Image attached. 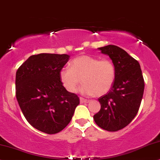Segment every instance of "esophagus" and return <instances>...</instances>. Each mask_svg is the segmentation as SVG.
I'll return each instance as SVG.
<instances>
[{"label":"esophagus","mask_w":160,"mask_h":160,"mask_svg":"<svg viewBox=\"0 0 160 160\" xmlns=\"http://www.w3.org/2000/svg\"><path fill=\"white\" fill-rule=\"evenodd\" d=\"M89 102L88 100L87 99H84L83 98H80V103L81 104H83V103H88V102Z\"/></svg>","instance_id":"esophagus-1"}]
</instances>
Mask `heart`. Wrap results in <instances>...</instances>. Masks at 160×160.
Listing matches in <instances>:
<instances>
[{
	"label": "heart",
	"instance_id": "obj_1",
	"mask_svg": "<svg viewBox=\"0 0 160 160\" xmlns=\"http://www.w3.org/2000/svg\"><path fill=\"white\" fill-rule=\"evenodd\" d=\"M116 78V68L111 60L81 55L70 62V68L59 72V79L65 90L73 93L82 82L80 92L84 96H102L110 90Z\"/></svg>",
	"mask_w": 160,
	"mask_h": 160
}]
</instances>
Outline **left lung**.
<instances>
[{
    "label": "left lung",
    "instance_id": "left-lung-1",
    "mask_svg": "<svg viewBox=\"0 0 160 160\" xmlns=\"http://www.w3.org/2000/svg\"><path fill=\"white\" fill-rule=\"evenodd\" d=\"M109 56L116 68V78L111 89L98 98L99 112L93 116L98 127L108 131H117L134 119L143 96L145 82L139 63L115 45L100 47Z\"/></svg>",
    "mask_w": 160,
    "mask_h": 160
}]
</instances>
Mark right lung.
I'll list each match as a JSON object with an SVG mask.
<instances>
[{"instance_id": "add662e5", "label": "right lung", "mask_w": 160, "mask_h": 160, "mask_svg": "<svg viewBox=\"0 0 160 160\" xmlns=\"http://www.w3.org/2000/svg\"><path fill=\"white\" fill-rule=\"evenodd\" d=\"M70 56L41 53L20 66L15 77V93L27 122L47 134L62 131L70 123L79 98L65 90L59 72Z\"/></svg>"}]
</instances>
